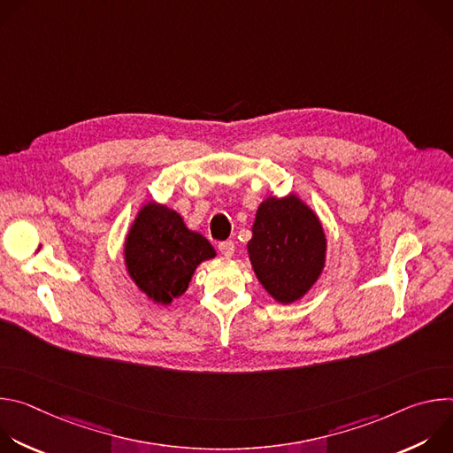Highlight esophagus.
<instances>
[{
  "instance_id": "esophagus-1",
  "label": "esophagus",
  "mask_w": 453,
  "mask_h": 453,
  "mask_svg": "<svg viewBox=\"0 0 453 453\" xmlns=\"http://www.w3.org/2000/svg\"><path fill=\"white\" fill-rule=\"evenodd\" d=\"M219 250H220V254L226 256V257H233V254H234V242H233V240L220 242V243H219Z\"/></svg>"
}]
</instances>
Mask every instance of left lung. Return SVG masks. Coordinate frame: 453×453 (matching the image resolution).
<instances>
[{
    "instance_id": "8db88e82",
    "label": "left lung",
    "mask_w": 453,
    "mask_h": 453,
    "mask_svg": "<svg viewBox=\"0 0 453 453\" xmlns=\"http://www.w3.org/2000/svg\"><path fill=\"white\" fill-rule=\"evenodd\" d=\"M249 260L264 288L283 304L301 299L325 269L326 234L297 197H269L256 211Z\"/></svg>"
}]
</instances>
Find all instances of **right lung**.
<instances>
[{
    "label": "right lung",
    "instance_id": "add662e5",
    "mask_svg": "<svg viewBox=\"0 0 453 453\" xmlns=\"http://www.w3.org/2000/svg\"><path fill=\"white\" fill-rule=\"evenodd\" d=\"M123 254L138 288L154 303L170 304L186 292L197 265L217 252L201 233L186 227L177 211L147 203L128 229Z\"/></svg>",
    "mask_w": 453,
    "mask_h": 453
}]
</instances>
